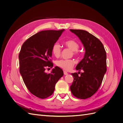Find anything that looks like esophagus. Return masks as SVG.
<instances>
[{"mask_svg":"<svg viewBox=\"0 0 123 123\" xmlns=\"http://www.w3.org/2000/svg\"><path fill=\"white\" fill-rule=\"evenodd\" d=\"M64 75H68V73L66 71H64Z\"/></svg>","mask_w":123,"mask_h":123,"instance_id":"obj_1","label":"esophagus"}]
</instances>
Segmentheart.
I'll return each mask as SVG.
<instances>
[{
	"label": "heart",
	"mask_w": 123,
	"mask_h": 123,
	"mask_svg": "<svg viewBox=\"0 0 123 123\" xmlns=\"http://www.w3.org/2000/svg\"><path fill=\"white\" fill-rule=\"evenodd\" d=\"M65 46L72 51V53L74 56H79L80 55V51L78 50L80 48V44L76 41L70 39L66 40L64 43ZM62 49L61 45L58 43L53 44L52 48V52L56 57L60 56L61 54ZM75 64V62L72 59H59L56 62V65L65 70H70L71 69Z\"/></svg>",
	"instance_id": "1"
}]
</instances>
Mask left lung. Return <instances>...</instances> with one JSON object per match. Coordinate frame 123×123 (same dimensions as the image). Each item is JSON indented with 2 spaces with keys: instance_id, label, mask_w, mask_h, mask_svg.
<instances>
[{
  "instance_id": "obj_1",
  "label": "left lung",
  "mask_w": 123,
  "mask_h": 123,
  "mask_svg": "<svg viewBox=\"0 0 123 123\" xmlns=\"http://www.w3.org/2000/svg\"><path fill=\"white\" fill-rule=\"evenodd\" d=\"M70 30L80 38L86 51L83 59L76 67L77 70L83 72L71 73L74 80L70 90L76 98L86 99L93 95L102 83L107 71L106 52L102 42L88 32Z\"/></svg>"
}]
</instances>
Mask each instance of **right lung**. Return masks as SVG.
I'll list each match as a JSON object with an SVG mask.
<instances>
[{
	"label": "right lung",
	"mask_w": 123,
	"mask_h": 123,
	"mask_svg": "<svg viewBox=\"0 0 123 123\" xmlns=\"http://www.w3.org/2000/svg\"><path fill=\"white\" fill-rule=\"evenodd\" d=\"M64 30L39 32L22 45L19 54L20 73L29 91L40 98L52 94L56 84L64 75L62 70L57 66L51 73H46L45 70L53 67L52 48Z\"/></svg>",
	"instance_id": "obj_1"
}]
</instances>
